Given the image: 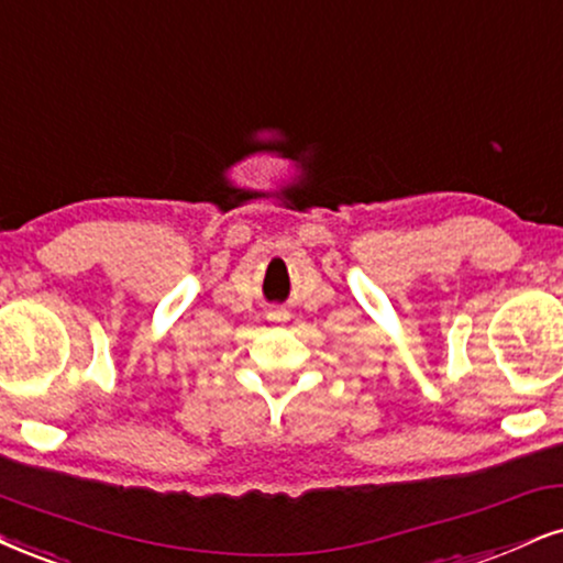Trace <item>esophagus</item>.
<instances>
[{"label":"esophagus","instance_id":"1","mask_svg":"<svg viewBox=\"0 0 563 563\" xmlns=\"http://www.w3.org/2000/svg\"><path fill=\"white\" fill-rule=\"evenodd\" d=\"M268 318L271 321H287V313H284V310H271Z\"/></svg>","mask_w":563,"mask_h":563}]
</instances>
